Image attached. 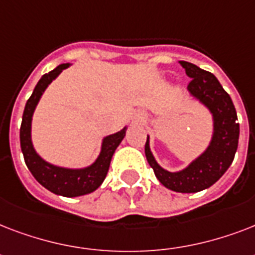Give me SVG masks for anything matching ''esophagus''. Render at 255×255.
I'll use <instances>...</instances> for the list:
<instances>
[{"mask_svg":"<svg viewBox=\"0 0 255 255\" xmlns=\"http://www.w3.org/2000/svg\"><path fill=\"white\" fill-rule=\"evenodd\" d=\"M137 119L143 120L144 119V115H137Z\"/></svg>","mask_w":255,"mask_h":255,"instance_id":"1","label":"esophagus"}]
</instances>
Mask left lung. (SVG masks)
<instances>
[{
    "label": "left lung",
    "instance_id": "8db88e82",
    "mask_svg": "<svg viewBox=\"0 0 255 255\" xmlns=\"http://www.w3.org/2000/svg\"><path fill=\"white\" fill-rule=\"evenodd\" d=\"M180 63L192 79L188 86L189 95L212 115V137L201 155L176 172L165 169L156 161L149 136L145 143V156L157 180L165 188L178 193H196L213 185L232 165L238 147L240 124L236 123L237 112L233 102L217 78L193 63L185 61Z\"/></svg>",
    "mask_w": 255,
    "mask_h": 255
}]
</instances>
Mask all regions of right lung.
<instances>
[{
	"mask_svg": "<svg viewBox=\"0 0 255 255\" xmlns=\"http://www.w3.org/2000/svg\"><path fill=\"white\" fill-rule=\"evenodd\" d=\"M70 66L71 63H62L39 79L25 106V111L22 115L19 139H21V149L26 165L34 178L42 186H45L46 189L58 194V196L79 197V196L92 193L94 190H96L102 185V182L107 176L112 156L115 153L116 148L122 143V140L124 139L128 127L126 126L120 131L115 132L112 135L104 136L102 140V145H100L99 155L95 161L87 167H59V165H55V164H51L46 161L45 159H42L39 153L35 151L33 140H31V122H33L34 111H35L43 92L46 91V88L49 87L51 82L59 77V74L63 70Z\"/></svg>",
	"mask_w": 255,
	"mask_h": 255,
	"instance_id": "obj_1",
	"label": "right lung"
}]
</instances>
